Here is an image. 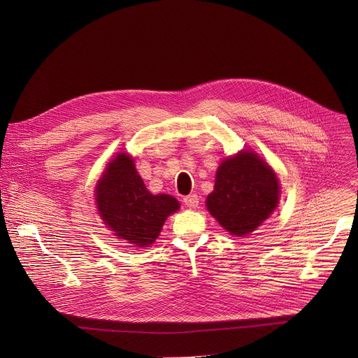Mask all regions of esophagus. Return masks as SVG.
<instances>
[{"label":"esophagus","instance_id":"34e87169","mask_svg":"<svg viewBox=\"0 0 358 358\" xmlns=\"http://www.w3.org/2000/svg\"><path fill=\"white\" fill-rule=\"evenodd\" d=\"M182 201H184V204L187 206V208H190V209H194V208H197V206H199V197L196 194L185 196L182 199Z\"/></svg>","mask_w":358,"mask_h":358}]
</instances>
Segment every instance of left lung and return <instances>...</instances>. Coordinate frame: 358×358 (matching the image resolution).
I'll use <instances>...</instances> for the list:
<instances>
[{
	"label": "left lung",
	"mask_w": 358,
	"mask_h": 358,
	"mask_svg": "<svg viewBox=\"0 0 358 358\" xmlns=\"http://www.w3.org/2000/svg\"><path fill=\"white\" fill-rule=\"evenodd\" d=\"M278 189L273 169L254 152L242 150L220 164L206 204L222 228L247 236L275 209Z\"/></svg>",
	"instance_id": "8db88e82"
}]
</instances>
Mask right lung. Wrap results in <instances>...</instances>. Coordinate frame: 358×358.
<instances>
[{
	"label": "right lung",
	"instance_id": "obj_1",
	"mask_svg": "<svg viewBox=\"0 0 358 358\" xmlns=\"http://www.w3.org/2000/svg\"><path fill=\"white\" fill-rule=\"evenodd\" d=\"M96 189L97 208L104 223L116 236L136 247L150 245L165 219L180 208L171 196L149 193L134 159L126 154H119L108 164Z\"/></svg>",
	"mask_w": 358,
	"mask_h": 358
}]
</instances>
